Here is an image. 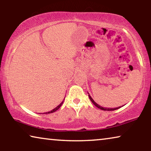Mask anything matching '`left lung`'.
Instances as JSON below:
<instances>
[{"instance_id": "8db88e82", "label": "left lung", "mask_w": 151, "mask_h": 151, "mask_svg": "<svg viewBox=\"0 0 151 151\" xmlns=\"http://www.w3.org/2000/svg\"><path fill=\"white\" fill-rule=\"evenodd\" d=\"M88 96H89V99H90V100L91 101V102L92 103H93L94 105H95L97 108H99V109H101V110H103V111H114V110H116V109H119V108H121V106H119V107H116V108H105V107H103V106H100L99 105V104H97L96 102H94V101L93 100V99H92V97L90 96V94H89V93H88Z\"/></svg>"}]
</instances>
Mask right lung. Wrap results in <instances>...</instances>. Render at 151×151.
Returning a JSON list of instances; mask_svg holds the SVG:
<instances>
[{
    "label": "right lung",
    "mask_w": 151,
    "mask_h": 151,
    "mask_svg": "<svg viewBox=\"0 0 151 151\" xmlns=\"http://www.w3.org/2000/svg\"><path fill=\"white\" fill-rule=\"evenodd\" d=\"M64 100H65V99H64ZM63 101L62 103H61L59 104V105H58L57 107H56V108H55L54 109H52V111H50L48 112H45L44 114H49V113H52V112H55V111H57V110H58V109H59L60 107L61 106V105H62V104H63Z\"/></svg>",
    "instance_id": "add662e5"
}]
</instances>
